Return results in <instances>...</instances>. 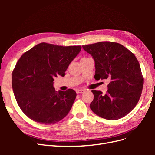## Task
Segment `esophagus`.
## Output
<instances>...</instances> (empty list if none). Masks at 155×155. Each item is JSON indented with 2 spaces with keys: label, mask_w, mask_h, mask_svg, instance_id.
I'll list each match as a JSON object with an SVG mask.
<instances>
[{
  "label": "esophagus",
  "mask_w": 155,
  "mask_h": 155,
  "mask_svg": "<svg viewBox=\"0 0 155 155\" xmlns=\"http://www.w3.org/2000/svg\"><path fill=\"white\" fill-rule=\"evenodd\" d=\"M85 90H83V89H78V90L76 91V92L77 94H81V93H83L85 92Z\"/></svg>",
  "instance_id": "obj_1"
}]
</instances>
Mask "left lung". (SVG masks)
Masks as SVG:
<instances>
[{
  "instance_id": "obj_1",
  "label": "left lung",
  "mask_w": 155,
  "mask_h": 155,
  "mask_svg": "<svg viewBox=\"0 0 155 155\" xmlns=\"http://www.w3.org/2000/svg\"><path fill=\"white\" fill-rule=\"evenodd\" d=\"M82 47L94 59L96 80L109 81L105 94L92 91L91 110L106 120L123 118L134 109L141 96L143 78L138 61L130 50L114 42H99Z\"/></svg>"
}]
</instances>
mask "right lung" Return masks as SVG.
<instances>
[{
    "label": "right lung",
    "instance_id": "1",
    "mask_svg": "<svg viewBox=\"0 0 155 155\" xmlns=\"http://www.w3.org/2000/svg\"><path fill=\"white\" fill-rule=\"evenodd\" d=\"M81 46L41 43L22 54L12 73V88L21 110L31 120L54 124L66 116L76 97L72 89L55 91V77L64 76Z\"/></svg>",
    "mask_w": 155,
    "mask_h": 155
}]
</instances>
